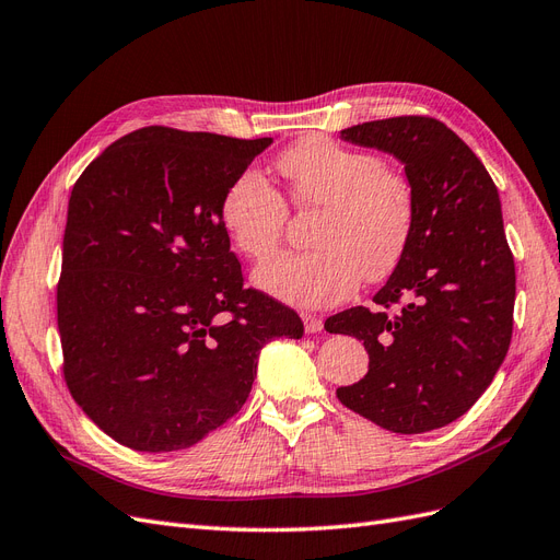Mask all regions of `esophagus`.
<instances>
[{"mask_svg": "<svg viewBox=\"0 0 560 560\" xmlns=\"http://www.w3.org/2000/svg\"><path fill=\"white\" fill-rule=\"evenodd\" d=\"M303 329L306 334H319L322 331V319L317 315H303Z\"/></svg>", "mask_w": 560, "mask_h": 560, "instance_id": "esophagus-1", "label": "esophagus"}]
</instances>
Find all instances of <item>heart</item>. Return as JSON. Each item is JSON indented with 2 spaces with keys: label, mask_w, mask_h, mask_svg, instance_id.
I'll list each match as a JSON object with an SVG mask.
<instances>
[{
  "label": "heart",
  "mask_w": 560,
  "mask_h": 560,
  "mask_svg": "<svg viewBox=\"0 0 560 560\" xmlns=\"http://www.w3.org/2000/svg\"><path fill=\"white\" fill-rule=\"evenodd\" d=\"M278 171L299 206L322 208L308 252H282L254 270L261 292L296 308H327L348 299L362 278L393 273L413 229V194L401 175L369 151L348 149L322 135L287 149ZM219 219L233 247L264 259L282 238L287 206L257 171L226 186Z\"/></svg>",
  "instance_id": "b5f03b06"
}]
</instances>
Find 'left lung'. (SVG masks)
Returning <instances> with one entry per match:
<instances>
[{"label":"left lung","instance_id":"1","mask_svg":"<svg viewBox=\"0 0 560 560\" xmlns=\"http://www.w3.org/2000/svg\"><path fill=\"white\" fill-rule=\"evenodd\" d=\"M341 138L404 163L413 229L376 306L325 322L369 352L366 376L336 397L397 434L444 428L486 393L512 341L516 273L498 189L477 154L430 116L369 121Z\"/></svg>","mask_w":560,"mask_h":560}]
</instances>
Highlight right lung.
I'll return each mask as SVG.
<instances>
[{
	"label": "right lung",
	"mask_w": 560,
	"mask_h": 560,
	"mask_svg": "<svg viewBox=\"0 0 560 560\" xmlns=\"http://www.w3.org/2000/svg\"><path fill=\"white\" fill-rule=\"evenodd\" d=\"M270 144L149 126L77 179L58 282L62 371L114 442L198 444L243 409L270 338L303 336L292 308L245 290L219 219L226 186Z\"/></svg>",
	"instance_id": "right-lung-1"
}]
</instances>
